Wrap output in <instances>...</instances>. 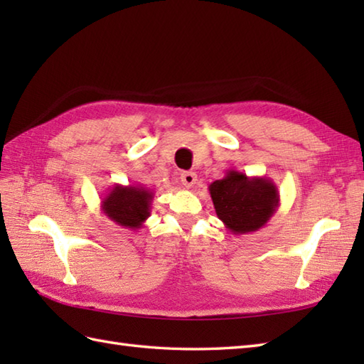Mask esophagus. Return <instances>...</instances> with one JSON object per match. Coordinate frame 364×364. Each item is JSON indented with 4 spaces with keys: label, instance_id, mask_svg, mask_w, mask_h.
Returning a JSON list of instances; mask_svg holds the SVG:
<instances>
[{
    "label": "esophagus",
    "instance_id": "obj_1",
    "mask_svg": "<svg viewBox=\"0 0 364 364\" xmlns=\"http://www.w3.org/2000/svg\"><path fill=\"white\" fill-rule=\"evenodd\" d=\"M181 183H183V186L184 188H192L196 184V181H197V173L196 172H183L181 173Z\"/></svg>",
    "mask_w": 364,
    "mask_h": 364
}]
</instances>
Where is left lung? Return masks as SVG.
<instances>
[{
	"label": "left lung",
	"mask_w": 364,
	"mask_h": 364,
	"mask_svg": "<svg viewBox=\"0 0 364 364\" xmlns=\"http://www.w3.org/2000/svg\"><path fill=\"white\" fill-rule=\"evenodd\" d=\"M208 189L215 214L233 235L258 231L280 206V194L270 178L247 176L235 168Z\"/></svg>",
	"instance_id": "left-lung-1"
}]
</instances>
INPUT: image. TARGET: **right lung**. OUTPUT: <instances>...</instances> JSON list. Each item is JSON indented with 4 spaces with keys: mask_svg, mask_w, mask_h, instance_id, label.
Listing matches in <instances>:
<instances>
[{
    "mask_svg": "<svg viewBox=\"0 0 364 364\" xmlns=\"http://www.w3.org/2000/svg\"><path fill=\"white\" fill-rule=\"evenodd\" d=\"M153 198L154 192L144 184H114L102 198V211L117 225L136 231L150 218Z\"/></svg>",
    "mask_w": 364,
    "mask_h": 364,
    "instance_id": "1",
    "label": "right lung"
}]
</instances>
